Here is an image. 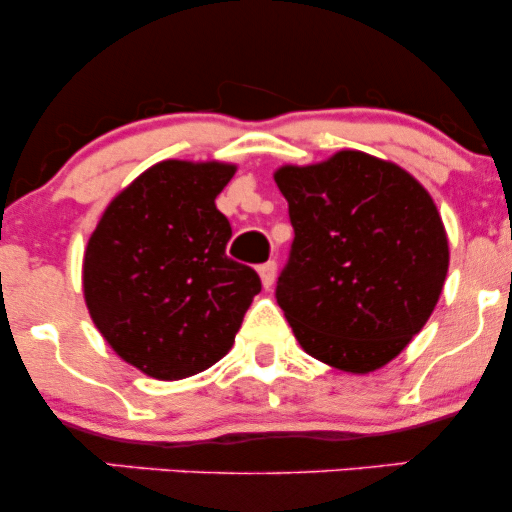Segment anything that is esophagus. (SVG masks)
<instances>
[{
  "label": "esophagus",
  "mask_w": 512,
  "mask_h": 512,
  "mask_svg": "<svg viewBox=\"0 0 512 512\" xmlns=\"http://www.w3.org/2000/svg\"><path fill=\"white\" fill-rule=\"evenodd\" d=\"M257 274H260L262 279V286L264 289H269V286L274 284V276H276V264L274 262H264L257 267Z\"/></svg>",
  "instance_id": "obj_1"
}]
</instances>
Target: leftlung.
<instances>
[{"label":"left lung","instance_id":"1","mask_svg":"<svg viewBox=\"0 0 512 512\" xmlns=\"http://www.w3.org/2000/svg\"><path fill=\"white\" fill-rule=\"evenodd\" d=\"M274 180L296 233L276 303L298 344L344 373L383 368L424 330L448 276L433 197L397 163L351 149Z\"/></svg>","mask_w":512,"mask_h":512}]
</instances>
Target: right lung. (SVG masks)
<instances>
[{"instance_id": "obj_1", "label": "right lung", "mask_w": 512, "mask_h": 512, "mask_svg": "<svg viewBox=\"0 0 512 512\" xmlns=\"http://www.w3.org/2000/svg\"><path fill=\"white\" fill-rule=\"evenodd\" d=\"M233 175L221 161L156 163L113 197L88 238V315L149 378L182 380L221 361L262 289L255 269L226 255L231 223L216 197Z\"/></svg>"}]
</instances>
